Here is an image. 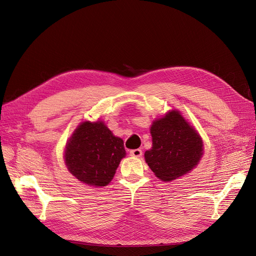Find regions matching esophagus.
<instances>
[{
    "instance_id": "obj_1",
    "label": "esophagus",
    "mask_w": 256,
    "mask_h": 256,
    "mask_svg": "<svg viewBox=\"0 0 256 256\" xmlns=\"http://www.w3.org/2000/svg\"><path fill=\"white\" fill-rule=\"evenodd\" d=\"M130 156L136 157V158H140L142 156V150L140 148H136V150H130Z\"/></svg>"
}]
</instances>
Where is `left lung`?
I'll return each instance as SVG.
<instances>
[{"label":"left lung","mask_w":256,"mask_h":256,"mask_svg":"<svg viewBox=\"0 0 256 256\" xmlns=\"http://www.w3.org/2000/svg\"><path fill=\"white\" fill-rule=\"evenodd\" d=\"M150 134L152 146L144 157L161 180L171 182L189 173L202 158V138L180 111H168L154 120Z\"/></svg>","instance_id":"8db88e82"}]
</instances>
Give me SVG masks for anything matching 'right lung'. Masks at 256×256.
<instances>
[{"label":"right lung","mask_w":256,"mask_h":256,"mask_svg":"<svg viewBox=\"0 0 256 256\" xmlns=\"http://www.w3.org/2000/svg\"><path fill=\"white\" fill-rule=\"evenodd\" d=\"M126 156L124 141L104 122H83L69 138L65 164L76 180L92 187H104Z\"/></svg>","instance_id":"obj_1"}]
</instances>
